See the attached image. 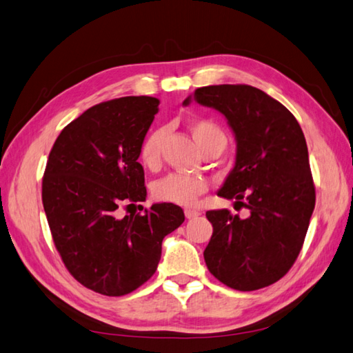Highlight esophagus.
I'll list each match as a JSON object with an SVG mask.
<instances>
[{
	"label": "esophagus",
	"instance_id": "34e87169",
	"mask_svg": "<svg viewBox=\"0 0 353 353\" xmlns=\"http://www.w3.org/2000/svg\"><path fill=\"white\" fill-rule=\"evenodd\" d=\"M200 211H197V210H185V217L186 219H194V217H197V216H200Z\"/></svg>",
	"mask_w": 353,
	"mask_h": 353
}]
</instances>
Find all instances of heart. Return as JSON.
<instances>
[{"mask_svg":"<svg viewBox=\"0 0 353 353\" xmlns=\"http://www.w3.org/2000/svg\"><path fill=\"white\" fill-rule=\"evenodd\" d=\"M192 139L202 153H208L211 150H217L222 153L226 147V134L217 123L208 119L191 121L188 125ZM163 139V130H154L145 137L139 157L141 162L147 168L157 167L161 161V145ZM208 190V182L202 176H190L172 172L157 181L153 186V196L161 202L174 203L181 206H191L197 202V197Z\"/></svg>","mask_w":353,"mask_h":353,"instance_id":"1","label":"heart"}]
</instances>
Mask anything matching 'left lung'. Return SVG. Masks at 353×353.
<instances>
[{"instance_id":"left-lung-1","label":"left lung","mask_w":353,"mask_h":353,"mask_svg":"<svg viewBox=\"0 0 353 353\" xmlns=\"http://www.w3.org/2000/svg\"><path fill=\"white\" fill-rule=\"evenodd\" d=\"M194 99L222 113L236 136L234 168L217 196L245 206L206 212L212 236L203 252L210 272L237 291L279 281L299 257L315 206V186L300 123L261 90L245 84L197 88Z\"/></svg>"}]
</instances>
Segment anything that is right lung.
<instances>
[{
  "label": "right lung",
  "mask_w": 353,
  "mask_h": 353,
  "mask_svg": "<svg viewBox=\"0 0 353 353\" xmlns=\"http://www.w3.org/2000/svg\"><path fill=\"white\" fill-rule=\"evenodd\" d=\"M157 107L151 96L98 103L61 131L48 154L43 205L53 243L68 272L102 295L130 294L151 279L163 237L185 220L174 203L119 216L122 205L147 199L137 159Z\"/></svg>",
  "instance_id": "obj_1"
}]
</instances>
